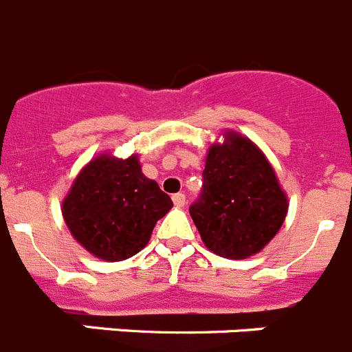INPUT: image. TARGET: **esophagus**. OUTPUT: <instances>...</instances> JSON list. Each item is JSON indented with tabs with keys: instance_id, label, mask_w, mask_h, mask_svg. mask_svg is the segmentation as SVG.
<instances>
[{
	"instance_id": "1",
	"label": "esophagus",
	"mask_w": 352,
	"mask_h": 352,
	"mask_svg": "<svg viewBox=\"0 0 352 352\" xmlns=\"http://www.w3.org/2000/svg\"><path fill=\"white\" fill-rule=\"evenodd\" d=\"M173 203H174V206H178V208L185 206V194H182V192L174 194L173 195Z\"/></svg>"
}]
</instances>
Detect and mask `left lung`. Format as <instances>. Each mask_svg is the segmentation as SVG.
I'll return each mask as SVG.
<instances>
[{
  "label": "left lung",
  "instance_id": "1",
  "mask_svg": "<svg viewBox=\"0 0 352 352\" xmlns=\"http://www.w3.org/2000/svg\"><path fill=\"white\" fill-rule=\"evenodd\" d=\"M208 151L203 190L190 217L217 256L247 259L263 250L287 214V195L268 158L250 139L226 132Z\"/></svg>",
  "mask_w": 352,
  "mask_h": 352
}]
</instances>
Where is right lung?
I'll list each match as a JSON object with an SVG mask.
<instances>
[{
	"mask_svg": "<svg viewBox=\"0 0 352 352\" xmlns=\"http://www.w3.org/2000/svg\"><path fill=\"white\" fill-rule=\"evenodd\" d=\"M170 208L169 195L142 174L138 155L123 160L104 153L77 174L61 211L89 254L114 263L141 252Z\"/></svg>",
	"mask_w": 352,
	"mask_h": 352,
	"instance_id": "1",
	"label": "right lung"
}]
</instances>
